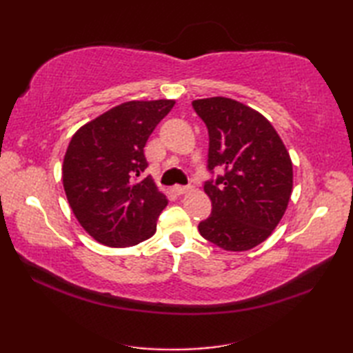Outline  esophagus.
Segmentation results:
<instances>
[{
  "instance_id": "1",
  "label": "esophagus",
  "mask_w": 353,
  "mask_h": 353,
  "mask_svg": "<svg viewBox=\"0 0 353 353\" xmlns=\"http://www.w3.org/2000/svg\"><path fill=\"white\" fill-rule=\"evenodd\" d=\"M172 191H174L177 196H183V194L190 192V188H188V186H174V188H172Z\"/></svg>"
}]
</instances>
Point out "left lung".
<instances>
[{
  "mask_svg": "<svg viewBox=\"0 0 353 353\" xmlns=\"http://www.w3.org/2000/svg\"><path fill=\"white\" fill-rule=\"evenodd\" d=\"M192 108L209 133L208 168L224 176L205 183L212 214L199 224L208 241L228 252H247L273 234L292 191V162L268 119L244 103L211 97Z\"/></svg>",
  "mask_w": 353,
  "mask_h": 353,
  "instance_id": "obj_1",
  "label": "left lung"
}]
</instances>
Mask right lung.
I'll list each match as a JSON object with an SVG mask.
<instances>
[{
	"mask_svg": "<svg viewBox=\"0 0 353 353\" xmlns=\"http://www.w3.org/2000/svg\"><path fill=\"white\" fill-rule=\"evenodd\" d=\"M174 100L127 101L74 133L63 157L62 181L80 226L108 247H132L154 235L168 205L150 177L144 147Z\"/></svg>",
	"mask_w": 353,
	"mask_h": 353,
	"instance_id": "1",
	"label": "right lung"
}]
</instances>
